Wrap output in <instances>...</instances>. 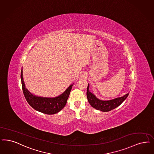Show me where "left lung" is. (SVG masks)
<instances>
[{"instance_id":"left-lung-1","label":"left lung","mask_w":154,"mask_h":154,"mask_svg":"<svg viewBox=\"0 0 154 154\" xmlns=\"http://www.w3.org/2000/svg\"><path fill=\"white\" fill-rule=\"evenodd\" d=\"M89 84H88L87 88L86 96L87 99L91 105L94 108L103 111V112H108L111 111L121 104L123 101L127 99L129 93L125 94L122 97H117L116 99H113L111 100H101L97 99L94 94L91 92L89 90Z\"/></svg>"}]
</instances>
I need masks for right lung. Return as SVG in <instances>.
Here are the masks:
<instances>
[{
	"mask_svg": "<svg viewBox=\"0 0 154 154\" xmlns=\"http://www.w3.org/2000/svg\"><path fill=\"white\" fill-rule=\"evenodd\" d=\"M20 77L23 92L29 104L36 111L47 115H53L61 111L67 103V100L73 85H70L59 96L53 98L43 97L33 95L26 89L23 81L22 69L21 70Z\"/></svg>",
	"mask_w": 154,
	"mask_h": 154,
	"instance_id": "obj_1",
	"label": "right lung"
}]
</instances>
